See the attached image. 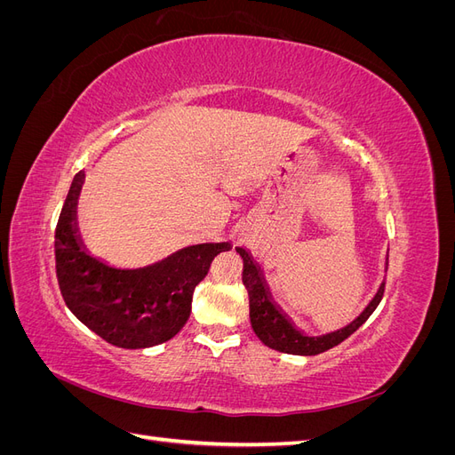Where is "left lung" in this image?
<instances>
[{
	"label": "left lung",
	"instance_id": "obj_1",
	"mask_svg": "<svg viewBox=\"0 0 455 455\" xmlns=\"http://www.w3.org/2000/svg\"><path fill=\"white\" fill-rule=\"evenodd\" d=\"M237 252L243 258V284L246 288V292H249L251 324L254 328L256 336L271 349L291 353V355H319V353L332 349L338 346V343H341L343 339H347L351 334H355L356 330H359L368 321V316L374 313V309L378 307V304L383 298L385 284L381 286V291L378 292L374 301H371V304L366 307V311L359 316V319L353 321L349 326L338 330V332L321 336V338H309V336L299 334L298 330L291 323H288L277 309H275V306L267 298L264 283H261L258 267L251 259L249 252H246L244 249H237Z\"/></svg>",
	"mask_w": 455,
	"mask_h": 455
}]
</instances>
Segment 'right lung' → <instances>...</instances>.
<instances>
[{
	"instance_id": "obj_1",
	"label": "right lung",
	"mask_w": 455,
	"mask_h": 455,
	"mask_svg": "<svg viewBox=\"0 0 455 455\" xmlns=\"http://www.w3.org/2000/svg\"><path fill=\"white\" fill-rule=\"evenodd\" d=\"M84 174L72 180L54 229V267L66 306L94 334L117 347L144 349L174 338L191 313V294L216 254L229 243L196 244L144 269L104 266L76 239V199Z\"/></svg>"
}]
</instances>
